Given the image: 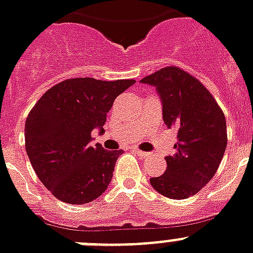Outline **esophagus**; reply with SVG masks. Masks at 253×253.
<instances>
[{
    "mask_svg": "<svg viewBox=\"0 0 253 253\" xmlns=\"http://www.w3.org/2000/svg\"><path fill=\"white\" fill-rule=\"evenodd\" d=\"M135 152H136L137 156H140V157H149V156H151L149 152H143L140 151V149H135Z\"/></svg>",
    "mask_w": 253,
    "mask_h": 253,
    "instance_id": "1",
    "label": "esophagus"
}]
</instances>
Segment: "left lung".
<instances>
[{
	"instance_id": "1",
	"label": "left lung",
	"mask_w": 253,
	"mask_h": 253,
	"mask_svg": "<svg viewBox=\"0 0 253 253\" xmlns=\"http://www.w3.org/2000/svg\"><path fill=\"white\" fill-rule=\"evenodd\" d=\"M156 87L162 118L176 130L175 155L166 156V171L151 184L166 198L194 196L212 179L227 145L226 120L211 92L196 78L169 66L140 80Z\"/></svg>"
}]
</instances>
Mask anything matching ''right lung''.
<instances>
[{"label": "right lung", "instance_id": "1", "mask_svg": "<svg viewBox=\"0 0 253 253\" xmlns=\"http://www.w3.org/2000/svg\"><path fill=\"white\" fill-rule=\"evenodd\" d=\"M133 79L74 78L45 92L26 120L24 137L31 165L41 183L69 204H87L105 192L120 151L92 144L91 132L104 133L106 114Z\"/></svg>", "mask_w": 253, "mask_h": 253}]
</instances>
